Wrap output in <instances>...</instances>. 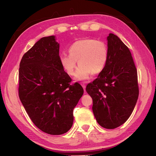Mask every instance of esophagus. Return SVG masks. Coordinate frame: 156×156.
<instances>
[{
    "mask_svg": "<svg viewBox=\"0 0 156 156\" xmlns=\"http://www.w3.org/2000/svg\"><path fill=\"white\" fill-rule=\"evenodd\" d=\"M81 86L83 87V89H84V90L85 91V88H86V84H84V83H81Z\"/></svg>",
    "mask_w": 156,
    "mask_h": 156,
    "instance_id": "1",
    "label": "esophagus"
}]
</instances>
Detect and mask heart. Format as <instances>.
I'll return each instance as SVG.
<instances>
[{
    "instance_id": "b5f03b06",
    "label": "heart",
    "mask_w": 156,
    "mask_h": 156,
    "mask_svg": "<svg viewBox=\"0 0 156 156\" xmlns=\"http://www.w3.org/2000/svg\"><path fill=\"white\" fill-rule=\"evenodd\" d=\"M69 54H62L59 60L61 66L69 75H73L79 64L75 79L83 81L90 75L101 73L105 68L108 56L107 45L100 40L84 38L75 41L70 45Z\"/></svg>"
}]
</instances>
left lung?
<instances>
[{"instance_id":"left-lung-1","label":"left lung","mask_w":156,"mask_h":156,"mask_svg":"<svg viewBox=\"0 0 156 156\" xmlns=\"http://www.w3.org/2000/svg\"><path fill=\"white\" fill-rule=\"evenodd\" d=\"M108 56L105 68L87 86L98 123L106 129L122 125L131 116L139 97L137 72L131 52L117 36L107 37Z\"/></svg>"}]
</instances>
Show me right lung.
Returning a JSON list of instances; mask_svg holds the SVG:
<instances>
[{"instance_id": "right-lung-1", "label": "right lung", "mask_w": 156, "mask_h": 156, "mask_svg": "<svg viewBox=\"0 0 156 156\" xmlns=\"http://www.w3.org/2000/svg\"><path fill=\"white\" fill-rule=\"evenodd\" d=\"M55 36L41 37L23 55L19 69V96L36 127L50 135L68 132L83 87L71 79L59 60Z\"/></svg>"}]
</instances>
